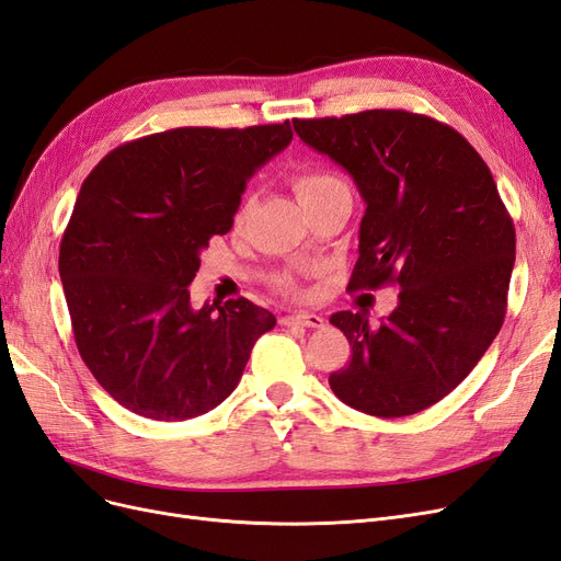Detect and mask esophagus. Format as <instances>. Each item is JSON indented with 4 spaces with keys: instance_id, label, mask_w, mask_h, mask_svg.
<instances>
[{
    "instance_id": "1",
    "label": "esophagus",
    "mask_w": 561,
    "mask_h": 561,
    "mask_svg": "<svg viewBox=\"0 0 561 561\" xmlns=\"http://www.w3.org/2000/svg\"><path fill=\"white\" fill-rule=\"evenodd\" d=\"M283 325H301V328H322L325 325V318L318 313H293L280 318Z\"/></svg>"
}]
</instances>
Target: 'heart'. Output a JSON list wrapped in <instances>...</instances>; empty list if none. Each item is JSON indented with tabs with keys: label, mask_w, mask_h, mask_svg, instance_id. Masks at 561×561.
<instances>
[{
	"label": "heart",
	"mask_w": 561,
	"mask_h": 561,
	"mask_svg": "<svg viewBox=\"0 0 561 561\" xmlns=\"http://www.w3.org/2000/svg\"><path fill=\"white\" fill-rule=\"evenodd\" d=\"M293 184H295V192H297L299 201H307L320 192L330 190V186L344 184V182L328 171H318V168H304V171L295 173Z\"/></svg>",
	"instance_id": "heart-1"
}]
</instances>
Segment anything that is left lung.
Returning <instances> with one entry per match:
<instances>
[{"instance_id": "obj_1", "label": "left lung", "mask_w": 561, "mask_h": 561, "mask_svg": "<svg viewBox=\"0 0 561 561\" xmlns=\"http://www.w3.org/2000/svg\"><path fill=\"white\" fill-rule=\"evenodd\" d=\"M295 133L353 178L365 201L348 290L398 285L377 328L330 318L351 344L334 396L371 416H410L449 396L494 342L515 266V227L461 133L404 110L295 118Z\"/></svg>"}]
</instances>
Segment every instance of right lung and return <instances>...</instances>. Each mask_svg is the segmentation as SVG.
Returning <instances> with one entry per match:
<instances>
[{
    "label": "right lung",
    "mask_w": 561,
    "mask_h": 561,
    "mask_svg": "<svg viewBox=\"0 0 561 561\" xmlns=\"http://www.w3.org/2000/svg\"><path fill=\"white\" fill-rule=\"evenodd\" d=\"M290 140V122L173 128L116 147L81 184L60 243L62 290L81 360L133 414L215 410L276 325L243 297L196 311L190 283L213 236L233 227L248 180Z\"/></svg>",
    "instance_id": "add662e5"
}]
</instances>
